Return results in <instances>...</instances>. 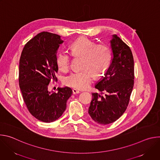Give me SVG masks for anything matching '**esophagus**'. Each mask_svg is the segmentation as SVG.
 <instances>
[{"label": "esophagus", "mask_w": 160, "mask_h": 160, "mask_svg": "<svg viewBox=\"0 0 160 160\" xmlns=\"http://www.w3.org/2000/svg\"><path fill=\"white\" fill-rule=\"evenodd\" d=\"M72 93H73V94H79V93H80V91H79V90H77V89L73 88V89L72 90Z\"/></svg>", "instance_id": "esophagus-1"}]
</instances>
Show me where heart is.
I'll return each mask as SVG.
<instances>
[{
    "instance_id": "heart-1",
    "label": "heart",
    "mask_w": 160,
    "mask_h": 160,
    "mask_svg": "<svg viewBox=\"0 0 160 160\" xmlns=\"http://www.w3.org/2000/svg\"><path fill=\"white\" fill-rule=\"evenodd\" d=\"M73 56H83V70L71 73L64 79V83L78 90L88 88L93 82L94 75H102L107 70L111 60L109 48L104 44L96 43L86 37H80L73 41L70 46ZM59 70L66 72L70 69L71 55L64 51H59L56 57Z\"/></svg>"
}]
</instances>
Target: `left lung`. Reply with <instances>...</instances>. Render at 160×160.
Listing matches in <instances>:
<instances>
[{
  "label": "left lung",
  "instance_id": "1",
  "mask_svg": "<svg viewBox=\"0 0 160 160\" xmlns=\"http://www.w3.org/2000/svg\"><path fill=\"white\" fill-rule=\"evenodd\" d=\"M110 44L111 64L95 86L105 94L92 93L88 108L91 118L102 125L115 122L124 113L134 84V62L130 48L117 35H112Z\"/></svg>",
  "mask_w": 160,
  "mask_h": 160
}]
</instances>
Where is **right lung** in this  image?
I'll return each mask as SVG.
<instances>
[{"label": "right lung", "mask_w": 160, "mask_h": 160, "mask_svg": "<svg viewBox=\"0 0 160 160\" xmlns=\"http://www.w3.org/2000/svg\"><path fill=\"white\" fill-rule=\"evenodd\" d=\"M61 36L43 32L29 40L22 51L19 66V85L24 102L31 115L45 123L58 120L66 108L72 94L68 87L49 92L51 80H57L56 57Z\"/></svg>", "instance_id": "obj_1"}]
</instances>
